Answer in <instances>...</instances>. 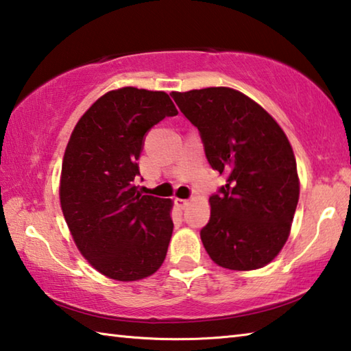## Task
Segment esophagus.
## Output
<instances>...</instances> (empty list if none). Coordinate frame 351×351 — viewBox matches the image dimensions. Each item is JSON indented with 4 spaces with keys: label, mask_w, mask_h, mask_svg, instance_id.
Listing matches in <instances>:
<instances>
[{
    "label": "esophagus",
    "mask_w": 351,
    "mask_h": 351,
    "mask_svg": "<svg viewBox=\"0 0 351 351\" xmlns=\"http://www.w3.org/2000/svg\"><path fill=\"white\" fill-rule=\"evenodd\" d=\"M175 204H176V207H180V208L184 210V208H187L190 206V201L189 199H181V197H176Z\"/></svg>",
    "instance_id": "esophagus-1"
}]
</instances>
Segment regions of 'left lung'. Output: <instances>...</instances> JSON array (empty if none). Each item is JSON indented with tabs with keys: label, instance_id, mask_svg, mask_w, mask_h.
<instances>
[{
	"label": "left lung",
	"instance_id": "left-lung-1",
	"mask_svg": "<svg viewBox=\"0 0 351 351\" xmlns=\"http://www.w3.org/2000/svg\"><path fill=\"white\" fill-rule=\"evenodd\" d=\"M201 133L210 165L228 173L210 196L204 248L228 270H256L275 259L289 239L299 201L291 144L275 118L230 87L171 92Z\"/></svg>",
	"mask_w": 351,
	"mask_h": 351
}]
</instances>
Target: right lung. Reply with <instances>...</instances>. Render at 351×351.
Segmentation results:
<instances>
[{
  "instance_id": "obj_1",
  "label": "right lung",
  "mask_w": 351,
  "mask_h": 351,
  "mask_svg": "<svg viewBox=\"0 0 351 351\" xmlns=\"http://www.w3.org/2000/svg\"><path fill=\"white\" fill-rule=\"evenodd\" d=\"M178 114L165 92L121 87L76 123L62 158L60 204L80 253L114 281H139L162 265L173 232L171 199L135 186L144 135Z\"/></svg>"
}]
</instances>
